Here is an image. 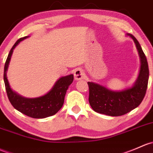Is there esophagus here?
<instances>
[{
    "mask_svg": "<svg viewBox=\"0 0 153 153\" xmlns=\"http://www.w3.org/2000/svg\"><path fill=\"white\" fill-rule=\"evenodd\" d=\"M74 77H75V79L76 81H79V80L83 79V77H84V72L82 69H76L74 72Z\"/></svg>",
    "mask_w": 153,
    "mask_h": 153,
    "instance_id": "1",
    "label": "esophagus"
}]
</instances>
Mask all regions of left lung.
I'll return each mask as SVG.
<instances>
[{"label": "left lung", "mask_w": 153, "mask_h": 153, "mask_svg": "<svg viewBox=\"0 0 153 153\" xmlns=\"http://www.w3.org/2000/svg\"><path fill=\"white\" fill-rule=\"evenodd\" d=\"M129 36L134 40L141 59L139 77L131 88L120 91H111L97 83L88 82L89 104L97 113L111 117L124 115L140 105L145 96L149 79L148 63L138 40L133 35Z\"/></svg>", "instance_id": "1"}]
</instances>
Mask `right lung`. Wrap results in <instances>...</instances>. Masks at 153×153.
Segmentation results:
<instances>
[{"mask_svg":"<svg viewBox=\"0 0 153 153\" xmlns=\"http://www.w3.org/2000/svg\"><path fill=\"white\" fill-rule=\"evenodd\" d=\"M28 36L19 39L9 51L4 66V80L6 94L13 107L28 117L35 119H42L56 114L64 104V97L70 85L73 81V75L62 77L56 83L53 89L42 97L36 98H25L13 91L9 86L6 78V71L10 62L13 49L20 41Z\"/></svg>","mask_w":153,"mask_h":153,"instance_id":"add662e5","label":"right lung"}]
</instances>
